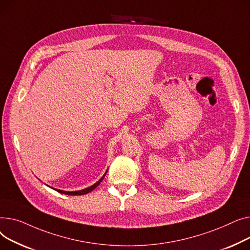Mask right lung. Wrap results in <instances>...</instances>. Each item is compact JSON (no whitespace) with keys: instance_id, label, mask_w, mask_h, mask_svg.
Instances as JSON below:
<instances>
[{"instance_id":"1","label":"right lung","mask_w":250,"mask_h":250,"mask_svg":"<svg viewBox=\"0 0 250 250\" xmlns=\"http://www.w3.org/2000/svg\"><path fill=\"white\" fill-rule=\"evenodd\" d=\"M107 171L108 170H106V172H105V174L103 175V177L96 183V184H94L93 186H91V187H89V188H83V189H80V190H72V192H68V190H62V189H58V188H53V189H55L56 192H58V193H62V194H64V195H70V196H80V195H85V194H87V193H90V192H92L93 189H95L99 185H100V183L103 181V179L105 178V175H106V173H107Z\"/></svg>"}]
</instances>
